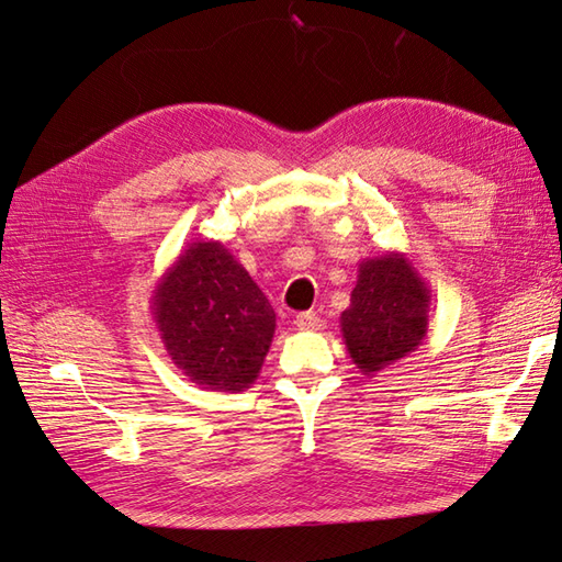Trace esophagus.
I'll use <instances>...</instances> for the list:
<instances>
[{
	"label": "esophagus",
	"mask_w": 562,
	"mask_h": 562,
	"mask_svg": "<svg viewBox=\"0 0 562 562\" xmlns=\"http://www.w3.org/2000/svg\"><path fill=\"white\" fill-rule=\"evenodd\" d=\"M321 324H324V321H321V316L316 312L296 314V318H294V326L300 330H318Z\"/></svg>",
	"instance_id": "esophagus-1"
}]
</instances>
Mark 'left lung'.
<instances>
[{"label": "left lung", "mask_w": 562, "mask_h": 562, "mask_svg": "<svg viewBox=\"0 0 562 562\" xmlns=\"http://www.w3.org/2000/svg\"><path fill=\"white\" fill-rule=\"evenodd\" d=\"M429 288L398 250L364 258L357 266L350 306L340 314V330L352 364L374 376L403 360L427 338Z\"/></svg>", "instance_id": "1"}]
</instances>
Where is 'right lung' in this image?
I'll list each match as a JSON object with an SVG mask.
<instances>
[{
	"label": "right lung",
	"mask_w": 562,
	"mask_h": 562,
	"mask_svg": "<svg viewBox=\"0 0 562 562\" xmlns=\"http://www.w3.org/2000/svg\"><path fill=\"white\" fill-rule=\"evenodd\" d=\"M151 316L171 362L210 391L238 393L260 374L274 312L220 241L183 248L151 292Z\"/></svg>",
	"instance_id": "add662e5"
}]
</instances>
